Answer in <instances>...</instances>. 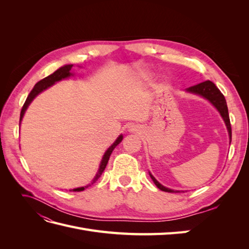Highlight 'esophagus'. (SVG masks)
Instances as JSON below:
<instances>
[{"label": "esophagus", "mask_w": 249, "mask_h": 249, "mask_svg": "<svg viewBox=\"0 0 249 249\" xmlns=\"http://www.w3.org/2000/svg\"><path fill=\"white\" fill-rule=\"evenodd\" d=\"M130 131L131 132H136L137 131V127L135 126V125H132V126H130Z\"/></svg>", "instance_id": "obj_1"}]
</instances>
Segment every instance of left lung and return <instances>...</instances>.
Instances as JSON below:
<instances>
[{
    "instance_id": "left-lung-1",
    "label": "left lung",
    "mask_w": 249,
    "mask_h": 249,
    "mask_svg": "<svg viewBox=\"0 0 249 249\" xmlns=\"http://www.w3.org/2000/svg\"><path fill=\"white\" fill-rule=\"evenodd\" d=\"M186 90L188 92L199 94V95L203 96L205 99L209 100L211 103L214 105V106L217 108V110L220 112V114H221V116L224 120V123H225V124H227L228 131H229V134H230V139L231 141V122H230L227 101H225L224 95L220 92V90L216 87L214 83L211 82V81H205L202 83H199V84H197V85H194V86L187 88ZM149 176H150V178H152L155 185L158 188H159L160 190L165 191V192H177V191H173L171 189H168V188H166V187L162 186L152 175H150V173H149Z\"/></svg>"
}]
</instances>
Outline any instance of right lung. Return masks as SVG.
<instances>
[{
  "instance_id": "right-lung-1",
  "label": "right lung",
  "mask_w": 249,
  "mask_h": 249,
  "mask_svg": "<svg viewBox=\"0 0 249 249\" xmlns=\"http://www.w3.org/2000/svg\"><path fill=\"white\" fill-rule=\"evenodd\" d=\"M71 67H72L71 64L64 65V66H62V67H60V69L57 70L55 72H53L52 74H50V76H48L47 78H44V79L40 80L39 82L36 83L34 88L31 90V92L29 93V95H28V97H27V100H26V102H25V104H24V106H22V108H21L19 122L22 119V116H24L25 111L27 110V108H28V106L30 105V103H31V102L33 101V99H35V96H36L37 94H39L41 91H43V90H46L47 88H49L50 86H52L53 84H55L56 82H58V81H60V80H62V79H65V78H67V77L71 76V74H72V73H71ZM122 140H123V135H120V136L116 139V141H115L114 143H113V144L108 148L106 154L104 155L102 163H101V166H100V169H99V172L96 173V176H95V178H93L91 184H89V185H87V186H85V187L76 188V189H72L71 191H78V192H79V191L85 190L86 188H88L89 186H91L93 183L96 182L97 179H99V178L102 176V173L104 172L105 168H106V166H107L108 161H109V158H110V156H111V154H112V152H113V149H114V148L119 144L120 142H122Z\"/></svg>"
}]
</instances>
